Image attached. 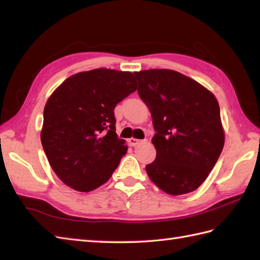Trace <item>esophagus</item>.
<instances>
[{
    "mask_svg": "<svg viewBox=\"0 0 260 260\" xmlns=\"http://www.w3.org/2000/svg\"><path fill=\"white\" fill-rule=\"evenodd\" d=\"M144 141H147L146 139L145 140H140V139H136V138H130V139L128 140V142H129V145L130 146H132V147H135V146H137V145H139L140 142H144Z\"/></svg>",
    "mask_w": 260,
    "mask_h": 260,
    "instance_id": "34e87169",
    "label": "esophagus"
}]
</instances>
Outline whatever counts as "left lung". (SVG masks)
<instances>
[{"instance_id":"1","label":"left lung","mask_w":260,"mask_h":260,"mask_svg":"<svg viewBox=\"0 0 260 260\" xmlns=\"http://www.w3.org/2000/svg\"><path fill=\"white\" fill-rule=\"evenodd\" d=\"M138 93L149 109L156 159L148 176L164 192L182 195L200 187L224 145L218 100L194 79L172 70L135 72Z\"/></svg>"}]
</instances>
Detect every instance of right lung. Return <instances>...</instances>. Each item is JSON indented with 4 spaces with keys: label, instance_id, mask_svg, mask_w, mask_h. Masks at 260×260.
Segmentation results:
<instances>
[{
    "label": "right lung",
    "instance_id": "obj_1",
    "mask_svg": "<svg viewBox=\"0 0 260 260\" xmlns=\"http://www.w3.org/2000/svg\"><path fill=\"white\" fill-rule=\"evenodd\" d=\"M131 72L96 68L70 76L49 96L40 132L52 171L67 186L91 192L107 183L128 150L114 108L134 93Z\"/></svg>",
    "mask_w": 260,
    "mask_h": 260
}]
</instances>
